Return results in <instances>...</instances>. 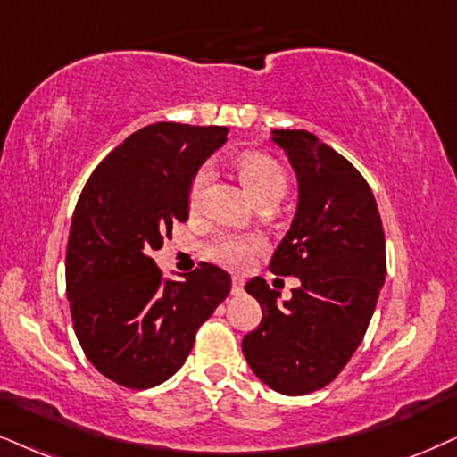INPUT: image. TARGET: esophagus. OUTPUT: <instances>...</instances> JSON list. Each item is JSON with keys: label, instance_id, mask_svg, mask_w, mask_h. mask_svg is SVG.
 <instances>
[{"label": "esophagus", "instance_id": "34e87169", "mask_svg": "<svg viewBox=\"0 0 457 457\" xmlns=\"http://www.w3.org/2000/svg\"><path fill=\"white\" fill-rule=\"evenodd\" d=\"M230 292H233V295H241V292H244V279L233 278V286H230Z\"/></svg>", "mask_w": 457, "mask_h": 457}]
</instances>
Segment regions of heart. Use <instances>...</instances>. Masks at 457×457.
<instances>
[{
    "mask_svg": "<svg viewBox=\"0 0 457 457\" xmlns=\"http://www.w3.org/2000/svg\"><path fill=\"white\" fill-rule=\"evenodd\" d=\"M241 178L247 188L252 190V195L256 199H261L264 195H284L286 186H288V179H286V173L281 171L278 162L269 159V156L262 154H245L239 162ZM212 165H203L199 171L195 173L193 184H190L188 201L193 210H199L205 201L207 188H210L212 182ZM262 247V239L254 237V235H224L213 241L210 245V256L213 261L224 264V267L230 269H244L250 264L252 256L256 254Z\"/></svg>",
    "mask_w": 457,
    "mask_h": 457,
    "instance_id": "b5f03b06",
    "label": "heart"
}]
</instances>
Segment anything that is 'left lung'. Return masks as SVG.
<instances>
[{
    "label": "left lung",
    "instance_id": "8db88e82",
    "mask_svg": "<svg viewBox=\"0 0 457 457\" xmlns=\"http://www.w3.org/2000/svg\"><path fill=\"white\" fill-rule=\"evenodd\" d=\"M271 139L295 169L298 203L269 269L301 286L279 303L262 278L247 281L262 320L241 349L262 384L301 396L330 384L362 343L386 281V239L373 190L345 156L303 129Z\"/></svg>",
    "mask_w": 457,
    "mask_h": 457
}]
</instances>
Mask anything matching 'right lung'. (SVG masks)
<instances>
[{
  "instance_id": "1",
  "label": "right lung",
  "mask_w": 457,
  "mask_h": 457,
  "mask_svg": "<svg viewBox=\"0 0 457 457\" xmlns=\"http://www.w3.org/2000/svg\"><path fill=\"white\" fill-rule=\"evenodd\" d=\"M227 127L148 125L99 162L84 186L67 241V301L91 364L133 390L167 381L195 335L230 292V275L201 262L162 281L150 254L173 222L188 220L199 167L227 142Z\"/></svg>"
}]
</instances>
